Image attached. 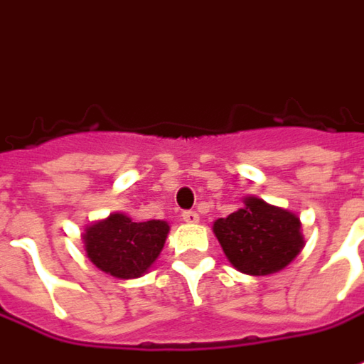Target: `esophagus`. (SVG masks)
<instances>
[{
    "label": "esophagus",
    "instance_id": "34e87169",
    "mask_svg": "<svg viewBox=\"0 0 364 364\" xmlns=\"http://www.w3.org/2000/svg\"><path fill=\"white\" fill-rule=\"evenodd\" d=\"M181 218L185 223H197L199 221V213L197 211H183Z\"/></svg>",
    "mask_w": 364,
    "mask_h": 364
}]
</instances>
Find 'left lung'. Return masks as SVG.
I'll use <instances>...</instances> for the list:
<instances>
[{
    "instance_id": "1",
    "label": "left lung",
    "mask_w": 364,
    "mask_h": 364,
    "mask_svg": "<svg viewBox=\"0 0 364 364\" xmlns=\"http://www.w3.org/2000/svg\"><path fill=\"white\" fill-rule=\"evenodd\" d=\"M300 228L292 211L245 197L242 209L213 223V233L233 268L268 276L286 268L304 247Z\"/></svg>"
}]
</instances>
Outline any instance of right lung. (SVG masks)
I'll list each match as a JSON object with an SVG mask.
<instances>
[{
	"instance_id": "right-lung-1",
	"label": "right lung",
	"mask_w": 364,
	"mask_h": 364,
	"mask_svg": "<svg viewBox=\"0 0 364 364\" xmlns=\"http://www.w3.org/2000/svg\"><path fill=\"white\" fill-rule=\"evenodd\" d=\"M169 233L161 220L132 221L124 213H110L82 235L86 256L96 268L120 280L143 276L155 264Z\"/></svg>"
}]
</instances>
